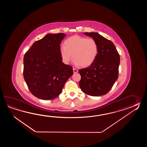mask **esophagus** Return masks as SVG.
<instances>
[{
    "label": "esophagus",
    "mask_w": 147,
    "mask_h": 147,
    "mask_svg": "<svg viewBox=\"0 0 147 147\" xmlns=\"http://www.w3.org/2000/svg\"><path fill=\"white\" fill-rule=\"evenodd\" d=\"M73 71H74V73H77V72H78V70L75 69V68H73Z\"/></svg>",
    "instance_id": "1"
}]
</instances>
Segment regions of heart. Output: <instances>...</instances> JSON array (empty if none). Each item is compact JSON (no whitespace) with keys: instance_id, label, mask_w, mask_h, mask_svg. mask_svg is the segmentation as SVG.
I'll list each match as a JSON object with an SVG mask.
<instances>
[{"instance_id":"obj_1","label":"heart","mask_w":147,"mask_h":147,"mask_svg":"<svg viewBox=\"0 0 147 147\" xmlns=\"http://www.w3.org/2000/svg\"><path fill=\"white\" fill-rule=\"evenodd\" d=\"M63 45L60 53L63 63L66 65L69 64L73 57L76 66L87 67L94 62L98 54V45L92 38L74 35L66 39Z\"/></svg>"}]
</instances>
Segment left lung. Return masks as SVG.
Returning <instances> with one entry per match:
<instances>
[{
  "label": "left lung",
  "mask_w": 147,
  "mask_h": 147,
  "mask_svg": "<svg viewBox=\"0 0 147 147\" xmlns=\"http://www.w3.org/2000/svg\"><path fill=\"white\" fill-rule=\"evenodd\" d=\"M84 34L96 41L99 51L96 59L91 66L79 70L81 76L79 86L88 95H105L118 78L120 55L111 41L97 32Z\"/></svg>",
  "instance_id": "8db88e82"
}]
</instances>
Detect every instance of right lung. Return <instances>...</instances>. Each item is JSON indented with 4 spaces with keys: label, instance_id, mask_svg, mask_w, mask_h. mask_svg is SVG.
I'll use <instances>...</instances> for the list:
<instances>
[{
    "label": "right lung",
    "instance_id": "1",
    "mask_svg": "<svg viewBox=\"0 0 147 147\" xmlns=\"http://www.w3.org/2000/svg\"><path fill=\"white\" fill-rule=\"evenodd\" d=\"M63 33L48 34L35 41L24 57V78L35 97L51 100L59 95L73 74L71 66L63 63L60 44Z\"/></svg>",
    "mask_w": 147,
    "mask_h": 147
}]
</instances>
